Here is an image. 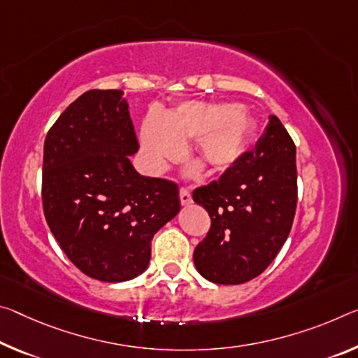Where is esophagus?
Here are the masks:
<instances>
[{
  "mask_svg": "<svg viewBox=\"0 0 358 358\" xmlns=\"http://www.w3.org/2000/svg\"><path fill=\"white\" fill-rule=\"evenodd\" d=\"M180 202H181V206H189V203L192 202L191 192L188 189H185V188L180 189Z\"/></svg>",
  "mask_w": 358,
  "mask_h": 358,
  "instance_id": "34e87169",
  "label": "esophagus"
}]
</instances>
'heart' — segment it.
I'll return each mask as SVG.
<instances>
[{
	"label": "heart",
	"instance_id": "b5f03b06",
	"mask_svg": "<svg viewBox=\"0 0 358 358\" xmlns=\"http://www.w3.org/2000/svg\"><path fill=\"white\" fill-rule=\"evenodd\" d=\"M253 130L255 121L245 106L185 101L164 119L146 117L140 129V146L146 167L159 173L185 155V141L194 140V156L210 173L220 175L242 161ZM196 172L197 167L191 170Z\"/></svg>",
	"mask_w": 358,
	"mask_h": 358
}]
</instances>
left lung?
Listing matches in <instances>:
<instances>
[{"mask_svg": "<svg viewBox=\"0 0 358 358\" xmlns=\"http://www.w3.org/2000/svg\"><path fill=\"white\" fill-rule=\"evenodd\" d=\"M296 194V148L279 117L269 116L255 151L192 192L212 220L194 250L197 272L223 285L258 277L290 234Z\"/></svg>", "mask_w": 358, "mask_h": 358, "instance_id": "1", "label": "left lung"}]
</instances>
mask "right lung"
I'll list each match as a JSON object with an SVG mask.
<instances>
[{"instance_id":"add662e5","label":"right lung","mask_w":358,"mask_h":358,"mask_svg":"<svg viewBox=\"0 0 358 358\" xmlns=\"http://www.w3.org/2000/svg\"><path fill=\"white\" fill-rule=\"evenodd\" d=\"M122 95L84 92L44 141V217L71 263L101 282L145 272L152 236L180 212L178 186L130 162L138 141Z\"/></svg>"}]
</instances>
